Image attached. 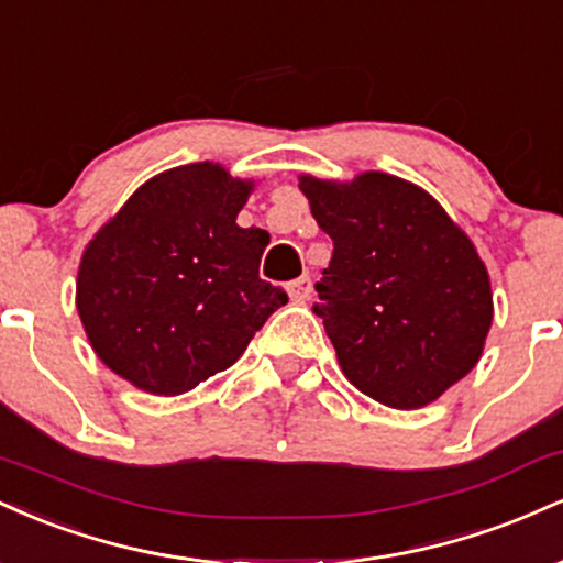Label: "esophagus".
<instances>
[{
	"mask_svg": "<svg viewBox=\"0 0 563 563\" xmlns=\"http://www.w3.org/2000/svg\"><path fill=\"white\" fill-rule=\"evenodd\" d=\"M288 296H290V301H296V303L307 301L309 296H312V280L303 275V277H299V280L288 283Z\"/></svg>",
	"mask_w": 563,
	"mask_h": 563,
	"instance_id": "esophagus-1",
	"label": "esophagus"
}]
</instances>
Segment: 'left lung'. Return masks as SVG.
<instances>
[{
  "label": "left lung",
  "instance_id": "8db88e82",
  "mask_svg": "<svg viewBox=\"0 0 563 563\" xmlns=\"http://www.w3.org/2000/svg\"><path fill=\"white\" fill-rule=\"evenodd\" d=\"M333 241L314 286L341 371L394 410L442 397L479 363L493 288L476 245L423 187L384 172L299 177Z\"/></svg>",
  "mask_w": 563,
  "mask_h": 563
}]
</instances>
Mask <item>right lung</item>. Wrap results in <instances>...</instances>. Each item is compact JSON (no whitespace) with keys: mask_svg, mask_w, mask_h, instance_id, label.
Instances as JSON below:
<instances>
[{"mask_svg":"<svg viewBox=\"0 0 563 563\" xmlns=\"http://www.w3.org/2000/svg\"><path fill=\"white\" fill-rule=\"evenodd\" d=\"M254 190L222 164L174 166L132 192L81 254L76 309L115 376L177 397L228 371L286 290L260 277L269 232L235 222Z\"/></svg>","mask_w":563,"mask_h":563,"instance_id":"right-lung-1","label":"right lung"}]
</instances>
